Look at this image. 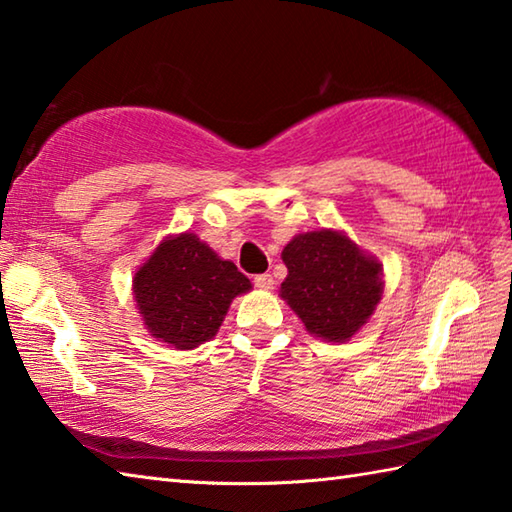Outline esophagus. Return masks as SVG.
<instances>
[{"instance_id":"34e87169","label":"esophagus","mask_w":512,"mask_h":512,"mask_svg":"<svg viewBox=\"0 0 512 512\" xmlns=\"http://www.w3.org/2000/svg\"><path fill=\"white\" fill-rule=\"evenodd\" d=\"M255 286L257 288H262V291H268V288H273V277L268 275V273H259V275H255Z\"/></svg>"}]
</instances>
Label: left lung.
Returning <instances> with one entry per match:
<instances>
[{"label":"left lung","mask_w":512,"mask_h":512,"mask_svg":"<svg viewBox=\"0 0 512 512\" xmlns=\"http://www.w3.org/2000/svg\"><path fill=\"white\" fill-rule=\"evenodd\" d=\"M288 268L280 293L313 336L345 342L383 295V266L338 230L295 235L282 250Z\"/></svg>","instance_id":"8db88e82"}]
</instances>
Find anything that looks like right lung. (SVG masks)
Listing matches in <instances>:
<instances>
[{
	"mask_svg": "<svg viewBox=\"0 0 512 512\" xmlns=\"http://www.w3.org/2000/svg\"><path fill=\"white\" fill-rule=\"evenodd\" d=\"M250 288L248 277L194 232L163 239L134 277L147 331L174 349H194L215 338L230 302Z\"/></svg>",
	"mask_w": 512,
	"mask_h": 512,
	"instance_id": "right-lung-1",
	"label": "right lung"
}]
</instances>
